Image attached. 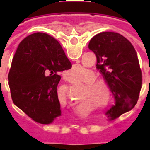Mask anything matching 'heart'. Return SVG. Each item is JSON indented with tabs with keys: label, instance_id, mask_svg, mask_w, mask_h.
Returning a JSON list of instances; mask_svg holds the SVG:
<instances>
[{
	"label": "heart",
	"instance_id": "b5f03b06",
	"mask_svg": "<svg viewBox=\"0 0 150 150\" xmlns=\"http://www.w3.org/2000/svg\"><path fill=\"white\" fill-rule=\"evenodd\" d=\"M82 69V67H76L75 72ZM96 77V74L93 71L87 69L79 79V82H85L82 87V96L89 97L96 106L106 110L112 103L111 89L106 80Z\"/></svg>",
	"mask_w": 150,
	"mask_h": 150
}]
</instances>
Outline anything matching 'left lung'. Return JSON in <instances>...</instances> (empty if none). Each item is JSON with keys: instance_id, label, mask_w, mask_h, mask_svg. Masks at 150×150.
Wrapping results in <instances>:
<instances>
[{"instance_id": "8db88e82", "label": "left lung", "mask_w": 150, "mask_h": 150, "mask_svg": "<svg viewBox=\"0 0 150 150\" xmlns=\"http://www.w3.org/2000/svg\"><path fill=\"white\" fill-rule=\"evenodd\" d=\"M89 50L96 57V68L108 82L115 105L106 113L111 119L136 104L142 88V71L132 44L122 35L102 32L91 39Z\"/></svg>"}]
</instances>
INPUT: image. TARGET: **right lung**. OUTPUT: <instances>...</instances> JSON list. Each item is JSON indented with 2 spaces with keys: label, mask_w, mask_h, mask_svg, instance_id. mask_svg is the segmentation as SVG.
Returning a JSON list of instances; mask_svg holds the SVG:
<instances>
[{
  "label": "right lung",
  "mask_w": 150,
  "mask_h": 150,
  "mask_svg": "<svg viewBox=\"0 0 150 150\" xmlns=\"http://www.w3.org/2000/svg\"><path fill=\"white\" fill-rule=\"evenodd\" d=\"M71 68L61 44L36 33L18 47L8 74L13 103L33 121L52 123L61 115L57 87L60 72Z\"/></svg>",
  "instance_id": "right-lung-1"
}]
</instances>
